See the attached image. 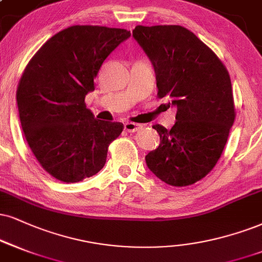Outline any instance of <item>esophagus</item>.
<instances>
[{
  "label": "esophagus",
  "mask_w": 262,
  "mask_h": 262,
  "mask_svg": "<svg viewBox=\"0 0 262 262\" xmlns=\"http://www.w3.org/2000/svg\"><path fill=\"white\" fill-rule=\"evenodd\" d=\"M124 126H125V130L128 131V132H136V131L141 130V128H142V125L135 124V122H131V121L125 122Z\"/></svg>",
  "instance_id": "esophagus-1"
}]
</instances>
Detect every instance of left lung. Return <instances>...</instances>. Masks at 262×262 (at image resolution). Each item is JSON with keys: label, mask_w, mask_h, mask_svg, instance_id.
<instances>
[{"label": "left lung", "mask_w": 262, "mask_h": 262, "mask_svg": "<svg viewBox=\"0 0 262 262\" xmlns=\"http://www.w3.org/2000/svg\"><path fill=\"white\" fill-rule=\"evenodd\" d=\"M156 72L158 97L177 108L170 130L153 125L160 144L146 156L163 182L185 187L214 169L234 122L230 74L203 41L180 25H137L132 31Z\"/></svg>", "instance_id": "8db88e82"}]
</instances>
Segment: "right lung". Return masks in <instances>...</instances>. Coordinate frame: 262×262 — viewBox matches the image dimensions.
I'll return each instance as SVG.
<instances>
[{"mask_svg": "<svg viewBox=\"0 0 262 262\" xmlns=\"http://www.w3.org/2000/svg\"><path fill=\"white\" fill-rule=\"evenodd\" d=\"M130 36L125 29L74 25L42 45L24 69L17 89L21 128L54 179L74 183L96 175L124 130L121 122L96 119L85 97L105 58Z\"/></svg>", "mask_w": 262, "mask_h": 262, "instance_id": "add662e5", "label": "right lung"}]
</instances>
